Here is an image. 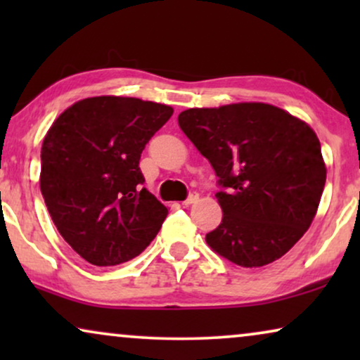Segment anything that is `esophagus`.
I'll list each match as a JSON object with an SVG mask.
<instances>
[{
    "instance_id": "esophagus-1",
    "label": "esophagus",
    "mask_w": 360,
    "mask_h": 360,
    "mask_svg": "<svg viewBox=\"0 0 360 360\" xmlns=\"http://www.w3.org/2000/svg\"><path fill=\"white\" fill-rule=\"evenodd\" d=\"M196 201H198V193H196V191H193V193L188 195V198H186L185 201H181V205H184V206H190V205L196 203Z\"/></svg>"
}]
</instances>
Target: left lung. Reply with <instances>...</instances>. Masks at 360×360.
<instances>
[{
	"mask_svg": "<svg viewBox=\"0 0 360 360\" xmlns=\"http://www.w3.org/2000/svg\"><path fill=\"white\" fill-rule=\"evenodd\" d=\"M179 124L218 176L223 221L206 234L210 248L250 269L287 254L308 231L326 184L311 127L265 103L191 108Z\"/></svg>",
	"mask_w": 360,
	"mask_h": 360,
	"instance_id": "obj_1",
	"label": "left lung"
}]
</instances>
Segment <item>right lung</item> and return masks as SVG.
Returning <instances> with one entry per match:
<instances>
[{"label": "right lung", "mask_w": 360, "mask_h": 360, "mask_svg": "<svg viewBox=\"0 0 360 360\" xmlns=\"http://www.w3.org/2000/svg\"><path fill=\"white\" fill-rule=\"evenodd\" d=\"M174 110L139 98L95 96L53 121L41 150V191L53 224L98 267L134 259L169 210L144 186L139 160Z\"/></svg>", "instance_id": "right-lung-1"}]
</instances>
